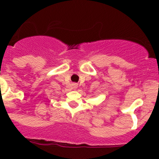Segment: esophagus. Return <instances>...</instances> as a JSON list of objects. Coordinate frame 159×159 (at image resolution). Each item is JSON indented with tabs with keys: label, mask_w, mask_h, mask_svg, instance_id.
Segmentation results:
<instances>
[{
	"label": "esophagus",
	"mask_w": 159,
	"mask_h": 159,
	"mask_svg": "<svg viewBox=\"0 0 159 159\" xmlns=\"http://www.w3.org/2000/svg\"><path fill=\"white\" fill-rule=\"evenodd\" d=\"M76 86H77V85H75V86H74V88H76Z\"/></svg>",
	"instance_id": "1"
}]
</instances>
